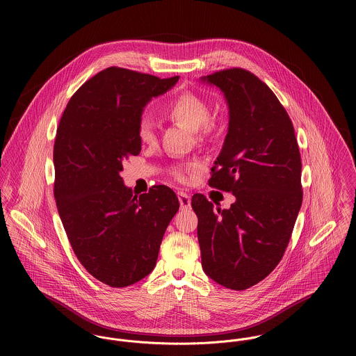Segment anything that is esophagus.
<instances>
[{"mask_svg": "<svg viewBox=\"0 0 356 356\" xmlns=\"http://www.w3.org/2000/svg\"><path fill=\"white\" fill-rule=\"evenodd\" d=\"M178 200H179V205L182 209L191 208V196L186 195L185 192H178Z\"/></svg>", "mask_w": 356, "mask_h": 356, "instance_id": "obj_1", "label": "esophagus"}]
</instances>
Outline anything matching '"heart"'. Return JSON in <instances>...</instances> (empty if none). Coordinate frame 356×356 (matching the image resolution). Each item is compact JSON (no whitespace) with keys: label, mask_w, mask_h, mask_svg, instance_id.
<instances>
[{"label":"heart","mask_w":356,"mask_h":356,"mask_svg":"<svg viewBox=\"0 0 356 356\" xmlns=\"http://www.w3.org/2000/svg\"><path fill=\"white\" fill-rule=\"evenodd\" d=\"M165 115L188 129L197 131L200 136L205 134L211 127V109L209 104L196 93H181L171 100L165 108ZM138 137L143 143H153L156 140V130L152 120L148 116H141L138 120ZM196 164H188L174 168L175 178L184 181L188 174L193 172Z\"/></svg>","instance_id":"heart-1"}]
</instances>
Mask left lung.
I'll use <instances>...</instances> for the list:
<instances>
[{
	"label": "left lung",
	"mask_w": 356,
	"mask_h": 356,
	"mask_svg": "<svg viewBox=\"0 0 356 356\" xmlns=\"http://www.w3.org/2000/svg\"><path fill=\"white\" fill-rule=\"evenodd\" d=\"M229 105V130L208 185L236 196L229 209L197 193V237L205 274L244 291L264 280L289 244L303 202L302 159L292 120L252 72L229 68L202 78Z\"/></svg>",
	"instance_id": "1"
}]
</instances>
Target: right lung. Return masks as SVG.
<instances>
[{"instance_id": "add662e5", "label": "right lung", "mask_w": 356, "mask_h": 356, "mask_svg": "<svg viewBox=\"0 0 356 356\" xmlns=\"http://www.w3.org/2000/svg\"><path fill=\"white\" fill-rule=\"evenodd\" d=\"M179 76L160 79L109 67L67 104L53 147L54 199L72 251L102 284L124 288L154 267L177 195L164 185L134 196L119 172L141 152L138 120L152 97Z\"/></svg>"}]
</instances>
